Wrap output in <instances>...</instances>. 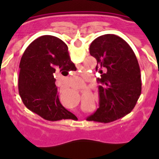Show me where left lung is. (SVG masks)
<instances>
[{
  "label": "left lung",
  "instance_id": "left-lung-1",
  "mask_svg": "<svg viewBox=\"0 0 159 159\" xmlns=\"http://www.w3.org/2000/svg\"><path fill=\"white\" fill-rule=\"evenodd\" d=\"M97 60L99 107L87 118L109 123L123 117L134 107L142 91L139 65L131 48L121 37L106 34L97 37L89 48Z\"/></svg>",
  "mask_w": 159,
  "mask_h": 159
}]
</instances>
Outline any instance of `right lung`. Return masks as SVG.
Instances as JSON below:
<instances>
[{"label": "right lung", "mask_w": 159, "mask_h": 159, "mask_svg": "<svg viewBox=\"0 0 159 159\" xmlns=\"http://www.w3.org/2000/svg\"><path fill=\"white\" fill-rule=\"evenodd\" d=\"M68 48L53 36H42L29 45L19 67V94L28 109L49 121L71 119V112L61 105L55 84L56 71H75Z\"/></svg>", "instance_id": "add662e5"}]
</instances>
